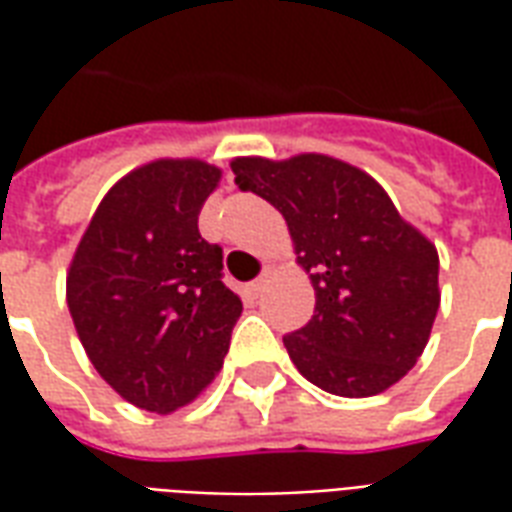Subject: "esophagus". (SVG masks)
<instances>
[{"mask_svg": "<svg viewBox=\"0 0 512 512\" xmlns=\"http://www.w3.org/2000/svg\"><path fill=\"white\" fill-rule=\"evenodd\" d=\"M263 288H266V277H260V279H255V282H252V285H249V293H252V296H260V293H263Z\"/></svg>", "mask_w": 512, "mask_h": 512, "instance_id": "34e87169", "label": "esophagus"}]
</instances>
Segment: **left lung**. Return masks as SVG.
I'll list each match as a JSON object with an SVG mask.
<instances>
[{"mask_svg": "<svg viewBox=\"0 0 512 512\" xmlns=\"http://www.w3.org/2000/svg\"><path fill=\"white\" fill-rule=\"evenodd\" d=\"M235 183L277 208L310 271L315 315L282 337L310 384L370 397L406 376L439 310V255L376 180L337 158H235Z\"/></svg>", "mask_w": 512, "mask_h": 512, "instance_id": "left-lung-1", "label": "left lung"}]
</instances>
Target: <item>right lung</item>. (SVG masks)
I'll list each match as a JSON object with an SVG mask.
<instances>
[{
  "label": "right lung",
  "instance_id": "obj_1",
  "mask_svg": "<svg viewBox=\"0 0 512 512\" xmlns=\"http://www.w3.org/2000/svg\"><path fill=\"white\" fill-rule=\"evenodd\" d=\"M222 172L161 158L109 189L68 271V310L106 384L156 414L189 406L222 370L241 299L197 219Z\"/></svg>",
  "mask_w": 512,
  "mask_h": 512
}]
</instances>
